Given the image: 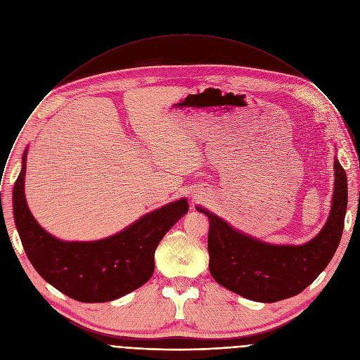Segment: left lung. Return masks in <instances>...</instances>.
<instances>
[{"instance_id": "left-lung-1", "label": "left lung", "mask_w": 360, "mask_h": 360, "mask_svg": "<svg viewBox=\"0 0 360 360\" xmlns=\"http://www.w3.org/2000/svg\"><path fill=\"white\" fill-rule=\"evenodd\" d=\"M335 191L326 225L300 246L264 243L232 229L217 215L210 218V271L224 288L255 302L272 303L300 293L328 266L342 238L347 207L346 172L335 160Z\"/></svg>"}]
</instances>
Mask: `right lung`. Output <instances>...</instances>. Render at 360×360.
<instances>
[{
    "label": "right lung",
    "mask_w": 360,
    "mask_h": 360,
    "mask_svg": "<svg viewBox=\"0 0 360 360\" xmlns=\"http://www.w3.org/2000/svg\"><path fill=\"white\" fill-rule=\"evenodd\" d=\"M27 150L14 185L15 225L35 271L64 295L86 303L118 299L149 281L165 233L188 212L186 199L168 203L125 231L96 242H64L32 218L24 195Z\"/></svg>",
    "instance_id": "obj_1"
}]
</instances>
